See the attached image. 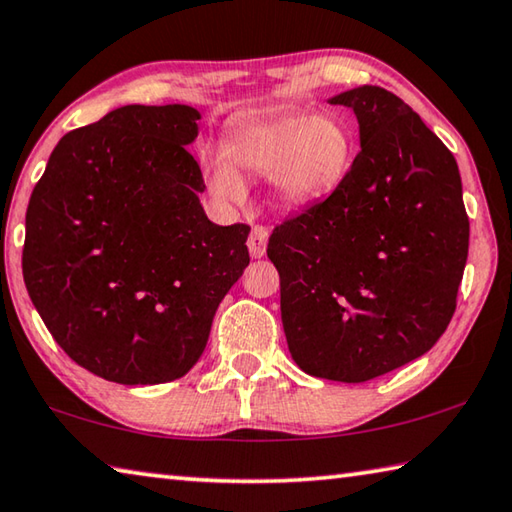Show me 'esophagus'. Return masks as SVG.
Returning a JSON list of instances; mask_svg holds the SVG:
<instances>
[{
	"instance_id": "1",
	"label": "esophagus",
	"mask_w": 512,
	"mask_h": 512,
	"mask_svg": "<svg viewBox=\"0 0 512 512\" xmlns=\"http://www.w3.org/2000/svg\"><path fill=\"white\" fill-rule=\"evenodd\" d=\"M266 241H268V230L264 226H255L250 230V237H248V250L250 255L255 259L264 257L266 255Z\"/></svg>"
}]
</instances>
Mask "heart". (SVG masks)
I'll use <instances>...</instances> for the list:
<instances>
[{
    "mask_svg": "<svg viewBox=\"0 0 512 512\" xmlns=\"http://www.w3.org/2000/svg\"><path fill=\"white\" fill-rule=\"evenodd\" d=\"M353 152V134L340 118L277 109L232 129L224 152L206 159V183L217 199L241 201L244 181L239 174H268L277 203L304 208L327 199L345 181Z\"/></svg>",
    "mask_w": 512,
    "mask_h": 512,
    "instance_id": "1",
    "label": "heart"
}]
</instances>
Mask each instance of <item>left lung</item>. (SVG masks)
Returning <instances> with one entry per match:
<instances>
[{
	"mask_svg": "<svg viewBox=\"0 0 512 512\" xmlns=\"http://www.w3.org/2000/svg\"><path fill=\"white\" fill-rule=\"evenodd\" d=\"M360 152L336 190L273 230L282 324L306 374L365 383L423 356L457 309L470 221L452 152L392 91L333 96Z\"/></svg>",
	"mask_w": 512,
	"mask_h": 512,
	"instance_id": "8db88e82",
	"label": "left lung"
}]
</instances>
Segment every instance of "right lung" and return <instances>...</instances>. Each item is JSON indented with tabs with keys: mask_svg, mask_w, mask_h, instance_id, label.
I'll return each mask as SVG.
<instances>
[{
	"mask_svg": "<svg viewBox=\"0 0 512 512\" xmlns=\"http://www.w3.org/2000/svg\"><path fill=\"white\" fill-rule=\"evenodd\" d=\"M201 114L125 105L64 134L26 210L22 271L67 356L111 383L188 374L248 266L246 224L217 226L185 150Z\"/></svg>",
	"mask_w": 512,
	"mask_h": 512,
	"instance_id": "1",
	"label": "right lung"
}]
</instances>
